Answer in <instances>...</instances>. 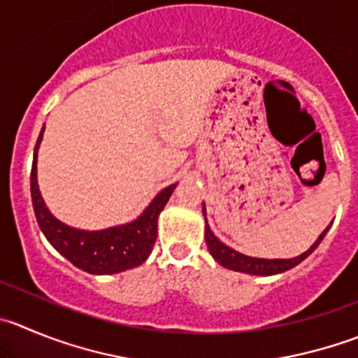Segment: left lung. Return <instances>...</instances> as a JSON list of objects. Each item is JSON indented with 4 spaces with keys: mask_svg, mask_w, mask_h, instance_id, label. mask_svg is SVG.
Masks as SVG:
<instances>
[{
    "mask_svg": "<svg viewBox=\"0 0 358 358\" xmlns=\"http://www.w3.org/2000/svg\"><path fill=\"white\" fill-rule=\"evenodd\" d=\"M202 213H203V220H206V243L207 248H209V253L213 255L214 260L217 262L220 265H223L224 268H230V271L236 272H244V274H251V275H274V274H281V272H287L290 268H294L295 265H299L301 262H304L316 248L320 246V243L323 241V237L327 236L329 232V227L323 230L322 234L318 236V239L313 243V246L309 248L308 251H304L302 255L294 258H257V257H248V255L239 253V251L232 250L230 246L221 243L216 236L210 230L209 223H207V209L206 203L202 206Z\"/></svg>",
    "mask_w": 358,
    "mask_h": 358,
    "instance_id": "left-lung-1",
    "label": "left lung"
}]
</instances>
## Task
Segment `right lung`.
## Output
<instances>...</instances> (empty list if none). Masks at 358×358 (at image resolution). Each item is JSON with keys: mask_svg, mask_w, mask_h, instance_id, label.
Segmentation results:
<instances>
[{"mask_svg": "<svg viewBox=\"0 0 358 358\" xmlns=\"http://www.w3.org/2000/svg\"><path fill=\"white\" fill-rule=\"evenodd\" d=\"M42 128L33 152L31 166V200L40 230L54 250L70 260L75 267L90 274H117L128 268L138 267L148 260L158 236V216L172 196L177 185L166 186L149 202L141 216L124 224L103 228V230H80L57 220L42 199L36 176V159L42 144Z\"/></svg>", "mask_w": 358, "mask_h": 358, "instance_id": "1", "label": "right lung"}]
</instances>
